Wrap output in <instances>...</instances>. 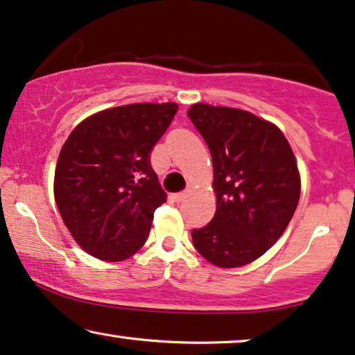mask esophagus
<instances>
[{"instance_id": "34e87169", "label": "esophagus", "mask_w": 355, "mask_h": 355, "mask_svg": "<svg viewBox=\"0 0 355 355\" xmlns=\"http://www.w3.org/2000/svg\"><path fill=\"white\" fill-rule=\"evenodd\" d=\"M173 198H175V201H178V202H180V201H183V200H185V198H187V193H185V191H182V193H177V195H175Z\"/></svg>"}]
</instances>
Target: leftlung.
I'll list each match as a JSON object with an SVG mask.
<instances>
[{"label": "left lung", "mask_w": 355, "mask_h": 355, "mask_svg": "<svg viewBox=\"0 0 355 355\" xmlns=\"http://www.w3.org/2000/svg\"><path fill=\"white\" fill-rule=\"evenodd\" d=\"M188 116L212 157L216 214L193 230V245L217 268L263 257L294 216L300 198L295 155L282 131L252 112L193 103Z\"/></svg>", "instance_id": "8db88e82"}]
</instances>
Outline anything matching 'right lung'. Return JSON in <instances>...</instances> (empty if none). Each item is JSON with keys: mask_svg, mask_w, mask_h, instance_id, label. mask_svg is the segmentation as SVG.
<instances>
[{"mask_svg": "<svg viewBox=\"0 0 355 355\" xmlns=\"http://www.w3.org/2000/svg\"><path fill=\"white\" fill-rule=\"evenodd\" d=\"M177 110L173 102L105 108L64 141L55 201L76 243L94 258L123 261L148 240L154 211L167 201L149 153Z\"/></svg>", "mask_w": 355, "mask_h": 355, "instance_id": "1", "label": "right lung"}]
</instances>
